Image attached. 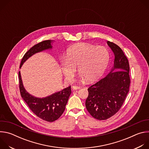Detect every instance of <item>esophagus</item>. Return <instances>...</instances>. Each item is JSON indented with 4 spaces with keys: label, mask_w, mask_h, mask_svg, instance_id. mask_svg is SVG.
Segmentation results:
<instances>
[{
    "label": "esophagus",
    "mask_w": 149,
    "mask_h": 149,
    "mask_svg": "<svg viewBox=\"0 0 149 149\" xmlns=\"http://www.w3.org/2000/svg\"><path fill=\"white\" fill-rule=\"evenodd\" d=\"M81 88V87L80 86H74L72 87V89L73 90H78V89H80Z\"/></svg>",
    "instance_id": "esophagus-1"
}]
</instances>
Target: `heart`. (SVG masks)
Returning a JSON list of instances; mask_svg holds the SVG:
<instances>
[{"mask_svg": "<svg viewBox=\"0 0 149 149\" xmlns=\"http://www.w3.org/2000/svg\"><path fill=\"white\" fill-rule=\"evenodd\" d=\"M109 61L110 53L105 47L79 43L67 49L66 59L60 61V67L63 75L69 80L74 77L78 67L81 79L92 82L104 74Z\"/></svg>", "mask_w": 149, "mask_h": 149, "instance_id": "b5f03b06", "label": "heart"}]
</instances>
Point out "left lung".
Returning <instances> with one entry per match:
<instances>
[{"label": "left lung", "instance_id": "8db88e82", "mask_svg": "<svg viewBox=\"0 0 149 149\" xmlns=\"http://www.w3.org/2000/svg\"><path fill=\"white\" fill-rule=\"evenodd\" d=\"M107 43L114 55V65L108 75L88 88L86 101L89 113L100 120H107L120 110L130 84L128 59L118 45Z\"/></svg>", "mask_w": 149, "mask_h": 149}]
</instances>
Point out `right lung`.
<instances>
[{
    "label": "right lung",
    "instance_id": "obj_1",
    "mask_svg": "<svg viewBox=\"0 0 149 149\" xmlns=\"http://www.w3.org/2000/svg\"><path fill=\"white\" fill-rule=\"evenodd\" d=\"M52 40L42 41L32 47L24 56L20 65L21 68L25 62L35 54L52 49ZM19 89L21 97L31 111L38 117L47 121L52 122L58 119L65 109L71 93V86L55 92L45 97H36L28 93L24 86L20 72H19Z\"/></svg>",
    "mask_w": 149,
    "mask_h": 149
}]
</instances>
